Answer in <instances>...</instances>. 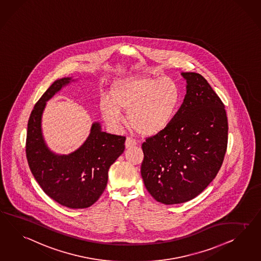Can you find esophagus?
Here are the masks:
<instances>
[{"label": "esophagus", "mask_w": 261, "mask_h": 261, "mask_svg": "<svg viewBox=\"0 0 261 261\" xmlns=\"http://www.w3.org/2000/svg\"><path fill=\"white\" fill-rule=\"evenodd\" d=\"M137 144V141H135L134 139L132 138H127L126 141H125V147L126 148H130V147H133Z\"/></svg>", "instance_id": "esophagus-1"}]
</instances>
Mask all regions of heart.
<instances>
[{
	"label": "heart",
	"instance_id": "obj_1",
	"mask_svg": "<svg viewBox=\"0 0 261 261\" xmlns=\"http://www.w3.org/2000/svg\"><path fill=\"white\" fill-rule=\"evenodd\" d=\"M181 99V88L171 77H131L117 84L112 100H102L100 109L103 118L113 126H120L123 122L121 110L128 113V123L135 131L152 136L169 126Z\"/></svg>",
	"mask_w": 261,
	"mask_h": 261
}]
</instances>
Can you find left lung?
Here are the masks:
<instances>
[{"mask_svg":"<svg viewBox=\"0 0 261 261\" xmlns=\"http://www.w3.org/2000/svg\"><path fill=\"white\" fill-rule=\"evenodd\" d=\"M187 93L175 119L141 148L142 179L163 204H178L198 196L218 175L228 144L225 106L198 73L181 74Z\"/></svg>","mask_w":261,"mask_h":261,"instance_id":"8db88e82","label":"left lung"}]
</instances>
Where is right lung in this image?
Here are the masks:
<instances>
[{
  "label": "right lung",
  "instance_id": "add662e5",
  "mask_svg": "<svg viewBox=\"0 0 261 261\" xmlns=\"http://www.w3.org/2000/svg\"><path fill=\"white\" fill-rule=\"evenodd\" d=\"M56 81L36 102L28 123L25 153L29 168L43 192L58 203L72 209L94 204L106 189L108 170L125 149L124 136L108 134L99 123L77 151L67 155H54L42 139L41 116L45 101L70 82Z\"/></svg>",
  "mask_w": 261,
  "mask_h": 261
}]
</instances>
